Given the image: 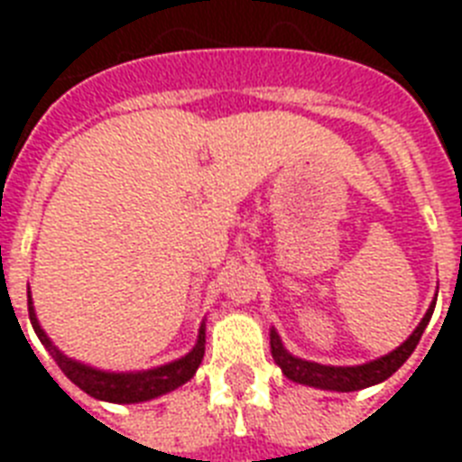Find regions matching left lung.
I'll return each instance as SVG.
<instances>
[{"instance_id":"obj_1","label":"left lung","mask_w":462,"mask_h":462,"mask_svg":"<svg viewBox=\"0 0 462 462\" xmlns=\"http://www.w3.org/2000/svg\"><path fill=\"white\" fill-rule=\"evenodd\" d=\"M431 314H434V304H431L430 311L424 314V319L420 321L415 333H412L398 350H393L391 355H386V357L374 359V362L362 366H326L292 357V355L282 347L281 337L275 336V330H271V352H273V359L278 362L282 374H285L288 379L297 381V383L326 388V391H345V393H347V391H359V388L374 386V383L386 381L391 374H395L401 369L402 362L415 352L417 343H420V337H422Z\"/></svg>"}]
</instances>
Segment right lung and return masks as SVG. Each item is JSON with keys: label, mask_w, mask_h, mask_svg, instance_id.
I'll list each match as a JSON object with an SVG mask.
<instances>
[{"label": "right lung", "mask_w": 462, "mask_h": 462, "mask_svg": "<svg viewBox=\"0 0 462 462\" xmlns=\"http://www.w3.org/2000/svg\"><path fill=\"white\" fill-rule=\"evenodd\" d=\"M28 309H31V300H28ZM31 323L35 333H38L40 343L45 345L47 350L52 352L54 362L60 365V369L67 374V379H71L76 386L86 391L88 395L97 398V401H110V402H141L151 401V398H158L162 393H170L174 388H180L181 383H187L191 376L196 374L199 365L203 359V350H206V333H203V326L199 330V343L187 357L177 359L172 365L158 366V369H151V372H139V374H107L97 372V369H90L86 365H79L74 359H67L57 347H52L50 337L45 336V330L38 326V319L35 314L31 316Z\"/></svg>", "instance_id": "add662e5"}]
</instances>
